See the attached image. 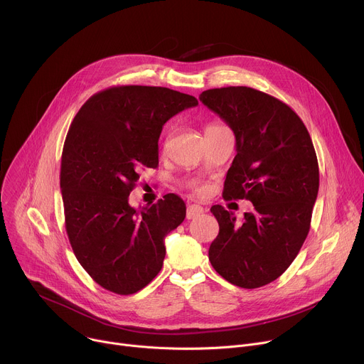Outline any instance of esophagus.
I'll return each instance as SVG.
<instances>
[{"mask_svg":"<svg viewBox=\"0 0 364 364\" xmlns=\"http://www.w3.org/2000/svg\"><path fill=\"white\" fill-rule=\"evenodd\" d=\"M203 212H204V209H203L201 205H198V204H190V205L187 207L186 218H187V219H194V218L200 216Z\"/></svg>","mask_w":364,"mask_h":364,"instance_id":"34e87169","label":"esophagus"}]
</instances>
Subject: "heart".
<instances>
[{
	"label": "heart",
	"instance_id": "1",
	"mask_svg": "<svg viewBox=\"0 0 364 364\" xmlns=\"http://www.w3.org/2000/svg\"><path fill=\"white\" fill-rule=\"evenodd\" d=\"M216 128H223V127H222V125H219V124H210L209 127L205 128V131H207V129H216Z\"/></svg>",
	"mask_w": 364,
	"mask_h": 364
}]
</instances>
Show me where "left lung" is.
Listing matches in <instances>:
<instances>
[{
  "label": "left lung",
  "instance_id": "obj_1",
  "mask_svg": "<svg viewBox=\"0 0 364 364\" xmlns=\"http://www.w3.org/2000/svg\"><path fill=\"white\" fill-rule=\"evenodd\" d=\"M236 136L225 200H249L242 223L220 204L209 259L216 272L240 288L279 278L296 257L311 225L320 186L317 154L301 118L279 99L246 86L204 90L198 97Z\"/></svg>",
  "mask_w": 364,
  "mask_h": 364
}]
</instances>
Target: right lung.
<instances>
[{
    "label": "right lung",
    "mask_w": 364,
    "mask_h": 364,
    "mask_svg": "<svg viewBox=\"0 0 364 364\" xmlns=\"http://www.w3.org/2000/svg\"><path fill=\"white\" fill-rule=\"evenodd\" d=\"M194 96L160 86H114L90 96L68 132L60 190L69 242L92 279L131 295L163 268L164 237L183 223L186 204L167 194L138 212L129 193L139 170L159 166L164 124L197 107Z\"/></svg>",
    "instance_id": "right-lung-1"
}]
</instances>
